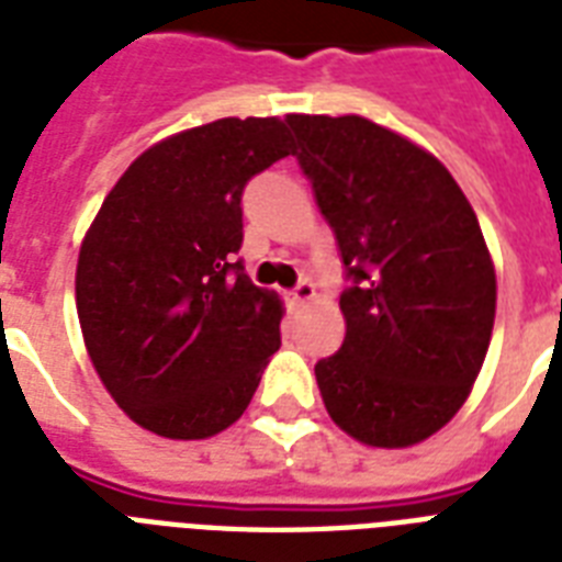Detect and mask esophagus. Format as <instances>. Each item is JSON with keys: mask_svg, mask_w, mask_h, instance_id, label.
<instances>
[{"mask_svg": "<svg viewBox=\"0 0 562 562\" xmlns=\"http://www.w3.org/2000/svg\"><path fill=\"white\" fill-rule=\"evenodd\" d=\"M291 303H297V306H303V303H308V300H315V285L308 280H300L294 289L289 291Z\"/></svg>", "mask_w": 562, "mask_h": 562, "instance_id": "esophagus-1", "label": "esophagus"}]
</instances>
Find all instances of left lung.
<instances>
[{
    "label": "left lung",
    "instance_id": "8db88e82",
    "mask_svg": "<svg viewBox=\"0 0 562 562\" xmlns=\"http://www.w3.org/2000/svg\"><path fill=\"white\" fill-rule=\"evenodd\" d=\"M347 289L341 350L315 364L329 417L368 446L402 449L458 414L487 356L496 271L443 162L361 116L285 119Z\"/></svg>",
    "mask_w": 562,
    "mask_h": 562
}]
</instances>
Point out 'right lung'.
Here are the masks:
<instances>
[{"instance_id": "right-lung-1", "label": "right lung", "mask_w": 562, "mask_h": 562, "mask_svg": "<svg viewBox=\"0 0 562 562\" xmlns=\"http://www.w3.org/2000/svg\"><path fill=\"white\" fill-rule=\"evenodd\" d=\"M294 154L285 122L218 119L136 157L83 236L75 300L119 408L171 440L233 426L280 350V297L238 259L247 180Z\"/></svg>"}]
</instances>
